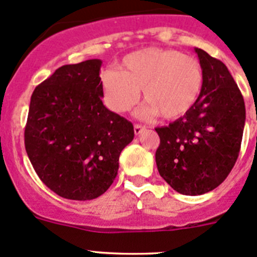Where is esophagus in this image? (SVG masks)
<instances>
[{"instance_id": "esophagus-1", "label": "esophagus", "mask_w": 257, "mask_h": 257, "mask_svg": "<svg viewBox=\"0 0 257 257\" xmlns=\"http://www.w3.org/2000/svg\"><path fill=\"white\" fill-rule=\"evenodd\" d=\"M143 131H144L143 125H141V124H134V133H136V136H139Z\"/></svg>"}]
</instances>
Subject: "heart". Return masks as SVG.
<instances>
[{
	"mask_svg": "<svg viewBox=\"0 0 257 257\" xmlns=\"http://www.w3.org/2000/svg\"><path fill=\"white\" fill-rule=\"evenodd\" d=\"M204 71L200 62L177 49L148 47L126 54L118 69L102 74V88L108 107L116 113L131 109L143 90L147 104L143 118L158 115L177 120L186 115L200 97Z\"/></svg>",
	"mask_w": 257,
	"mask_h": 257,
	"instance_id": "heart-1",
	"label": "heart"
}]
</instances>
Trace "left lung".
Returning <instances> with one entry per match:
<instances>
[{"mask_svg": "<svg viewBox=\"0 0 257 257\" xmlns=\"http://www.w3.org/2000/svg\"><path fill=\"white\" fill-rule=\"evenodd\" d=\"M204 85L193 109L169 125L155 128L160 177L184 195L214 190L236 163L245 125V103L227 67L195 48Z\"/></svg>", "mask_w": 257, "mask_h": 257, "instance_id": "8db88e82", "label": "left lung"}]
</instances>
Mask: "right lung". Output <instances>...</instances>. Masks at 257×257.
<instances>
[{
  "instance_id": "1",
  "label": "right lung",
  "mask_w": 257,
  "mask_h": 257,
  "mask_svg": "<svg viewBox=\"0 0 257 257\" xmlns=\"http://www.w3.org/2000/svg\"><path fill=\"white\" fill-rule=\"evenodd\" d=\"M100 59L66 64L31 97L25 147L33 169L57 195L92 200L109 189L133 124L103 105Z\"/></svg>"
}]
</instances>
